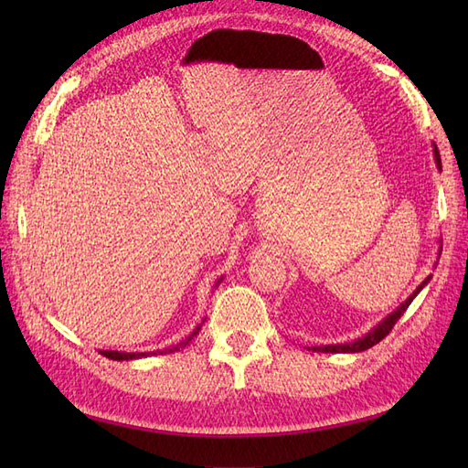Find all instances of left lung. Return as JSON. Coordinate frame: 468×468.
Wrapping results in <instances>:
<instances>
[{"mask_svg":"<svg viewBox=\"0 0 468 468\" xmlns=\"http://www.w3.org/2000/svg\"><path fill=\"white\" fill-rule=\"evenodd\" d=\"M433 152H435V162H437V167L441 169V158H439V152H437V148H433ZM431 277H428L426 281L421 282V285L414 291V294H410V299L404 303V304H400L399 308L394 310V313L388 316V318H385L382 320L375 330H371L369 334H367L365 337H361V339H357V342H351V344H337V346H324V347H313V351H322V353H359V351H365V349H369V347H373V346H377L380 339H385L388 334H390V330L394 328V324L400 320V316L406 313V308L412 304V301L416 299V294L423 289V285H426V282L430 281Z\"/></svg>","mask_w":468,"mask_h":468,"instance_id":"1","label":"left lung"}]
</instances>
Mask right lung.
I'll list each match as a JSON object with an SVG mask.
<instances>
[{
	"label": "right lung",
	"mask_w": 468,
	"mask_h": 468,
	"mask_svg": "<svg viewBox=\"0 0 468 468\" xmlns=\"http://www.w3.org/2000/svg\"><path fill=\"white\" fill-rule=\"evenodd\" d=\"M199 330H201V325H197V330L186 339V342H181L177 347H174V349H165V351H160V353H174V351H177L179 347H186L191 339L199 334ZM154 356H155V351H152ZM101 356L103 357H109V359H112V361H131V359H138V357H146V353H124V351H101Z\"/></svg>",
	"instance_id": "obj_1"
}]
</instances>
